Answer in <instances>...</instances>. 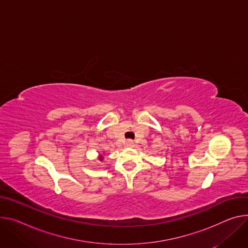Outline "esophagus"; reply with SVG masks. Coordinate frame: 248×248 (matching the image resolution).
<instances>
[{
    "mask_svg": "<svg viewBox=\"0 0 248 248\" xmlns=\"http://www.w3.org/2000/svg\"><path fill=\"white\" fill-rule=\"evenodd\" d=\"M125 144H126V146L132 147V146H133V141H132V140H127V141L125 142Z\"/></svg>",
    "mask_w": 248,
    "mask_h": 248,
    "instance_id": "esophagus-1",
    "label": "esophagus"
}]
</instances>
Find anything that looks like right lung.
<instances>
[{
	"label": "right lung",
	"mask_w": 248,
	"mask_h": 248,
	"mask_svg": "<svg viewBox=\"0 0 248 248\" xmlns=\"http://www.w3.org/2000/svg\"><path fill=\"white\" fill-rule=\"evenodd\" d=\"M99 159H100V160H101V161H102V160H103V156H101V157H100V158H99Z\"/></svg>",
	"instance_id": "right-lung-1"
}]
</instances>
